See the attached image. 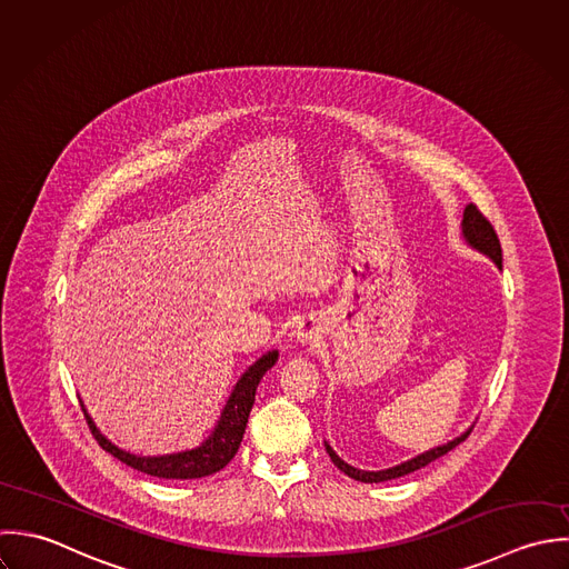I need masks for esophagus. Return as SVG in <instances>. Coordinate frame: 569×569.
Returning <instances> with one entry per match:
<instances>
[{"label": "esophagus", "mask_w": 569, "mask_h": 569, "mask_svg": "<svg viewBox=\"0 0 569 569\" xmlns=\"http://www.w3.org/2000/svg\"><path fill=\"white\" fill-rule=\"evenodd\" d=\"M291 338H293L296 345L309 347V345H313V342L320 338V327H318L313 320H300V322L293 327Z\"/></svg>", "instance_id": "34e87169"}]
</instances>
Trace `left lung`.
<instances>
[{"label":"left lung","instance_id":"obj_1","mask_svg":"<svg viewBox=\"0 0 569 569\" xmlns=\"http://www.w3.org/2000/svg\"><path fill=\"white\" fill-rule=\"evenodd\" d=\"M461 236H463V240H466L468 247H472V249H477L479 253L488 256L499 269L503 267V264H501V262H503L501 242H499V238H497L492 224L483 218V213H481L472 202L466 204V209H463ZM470 430H472V426L466 428L459 437H455V439H450V441H446V443H441V446H435V448H430V450H426V452H421V455H415L412 459H406V461H401V463H397V466H392V468H383V470H360V468L347 463L345 459H340L338 452H336L327 441H325V446H327V452H329L331 461H333L345 475H349L351 479L362 481V483H379V481H390V479L410 475V472H415V470L428 466L430 461L443 457V455L450 452L455 446H459V443L470 435Z\"/></svg>","mask_w":569,"mask_h":569}]
</instances>
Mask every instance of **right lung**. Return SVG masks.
I'll return each mask as SVG.
<instances>
[{"label":"right lung","instance_id":"add662e5","mask_svg":"<svg viewBox=\"0 0 569 569\" xmlns=\"http://www.w3.org/2000/svg\"><path fill=\"white\" fill-rule=\"evenodd\" d=\"M276 362H278V351H269L262 358H258L236 381L209 437H204L200 446L190 448V450H181V452L134 455L130 450H123L117 443H112L97 428V423L88 415L83 401H81V408H83L88 426H90L94 439L99 441V446L106 452H110L112 457H117L119 461H123L126 466L141 470L150 477H159V479H200V477H209V475L222 470L238 452L251 406L256 401V388H258L260 379L264 378V373Z\"/></svg>","mask_w":569,"mask_h":569}]
</instances>
